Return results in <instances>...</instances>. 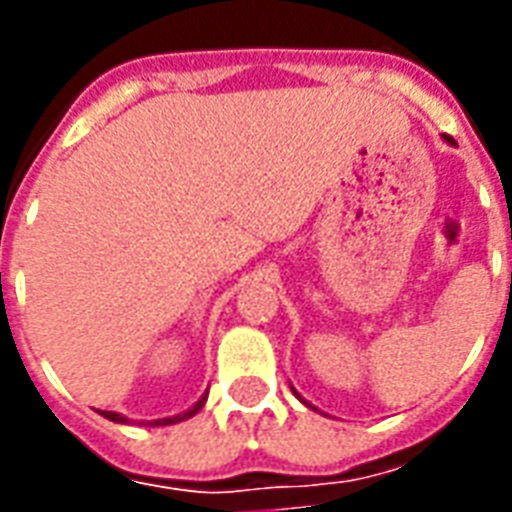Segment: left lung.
<instances>
[{
  "instance_id": "left-lung-1",
  "label": "left lung",
  "mask_w": 512,
  "mask_h": 512,
  "mask_svg": "<svg viewBox=\"0 0 512 512\" xmlns=\"http://www.w3.org/2000/svg\"><path fill=\"white\" fill-rule=\"evenodd\" d=\"M447 142H452V139H450V136H447Z\"/></svg>"
}]
</instances>
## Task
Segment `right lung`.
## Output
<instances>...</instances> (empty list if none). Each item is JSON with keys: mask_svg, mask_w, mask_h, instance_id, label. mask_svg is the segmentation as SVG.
<instances>
[{"mask_svg": "<svg viewBox=\"0 0 512 512\" xmlns=\"http://www.w3.org/2000/svg\"><path fill=\"white\" fill-rule=\"evenodd\" d=\"M205 397L208 395H202V400H197L194 406L189 408V411H183V414H178V417H167V419H153L150 425H175V422H183V419H189L194 417L197 411H200L202 406H205ZM106 419H112V422H126V417H120V414H115V411H101Z\"/></svg>", "mask_w": 512, "mask_h": 512, "instance_id": "obj_1", "label": "right lung"}]
</instances>
